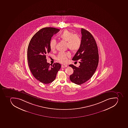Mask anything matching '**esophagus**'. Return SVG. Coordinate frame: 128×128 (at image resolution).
I'll return each instance as SVG.
<instances>
[{
  "instance_id": "34e87169",
  "label": "esophagus",
  "mask_w": 128,
  "mask_h": 128,
  "mask_svg": "<svg viewBox=\"0 0 128 128\" xmlns=\"http://www.w3.org/2000/svg\"><path fill=\"white\" fill-rule=\"evenodd\" d=\"M67 66V65L66 64H62V68H65V67H66Z\"/></svg>"
}]
</instances>
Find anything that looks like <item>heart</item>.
I'll list each match as a JSON object with an SVG mask.
<instances>
[{
    "label": "heart",
    "instance_id": "heart-1",
    "mask_svg": "<svg viewBox=\"0 0 128 128\" xmlns=\"http://www.w3.org/2000/svg\"><path fill=\"white\" fill-rule=\"evenodd\" d=\"M60 38L62 41L66 42V46L73 52H76L80 49L82 44V39L80 35L73 34L72 32L68 30H65L58 36ZM57 42L56 40L53 39L50 42V50H54L56 48ZM70 57V54L62 52L59 53L57 57V60L62 63H65Z\"/></svg>",
    "mask_w": 128,
    "mask_h": 128
}]
</instances>
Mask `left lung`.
Segmentation results:
<instances>
[{"mask_svg": "<svg viewBox=\"0 0 128 128\" xmlns=\"http://www.w3.org/2000/svg\"><path fill=\"white\" fill-rule=\"evenodd\" d=\"M82 44L72 60H79L80 65L76 67L73 64L69 66L73 69L70 75V81L77 85H81L89 80L96 70L99 56L96 41L91 34L82 28Z\"/></svg>", "mask_w": 128, "mask_h": 128, "instance_id": "obj_1", "label": "left lung"}]
</instances>
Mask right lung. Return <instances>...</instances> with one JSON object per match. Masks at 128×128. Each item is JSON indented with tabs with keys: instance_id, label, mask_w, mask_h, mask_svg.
<instances>
[{
	"instance_id": "right-lung-1",
	"label": "right lung",
	"mask_w": 128,
	"mask_h": 128,
	"mask_svg": "<svg viewBox=\"0 0 128 128\" xmlns=\"http://www.w3.org/2000/svg\"><path fill=\"white\" fill-rule=\"evenodd\" d=\"M59 31L54 28H42L33 36L28 45L27 58L30 71L37 80L43 84L53 82L61 66L58 63L50 65L46 59V54L50 51L52 37Z\"/></svg>"
}]
</instances>
